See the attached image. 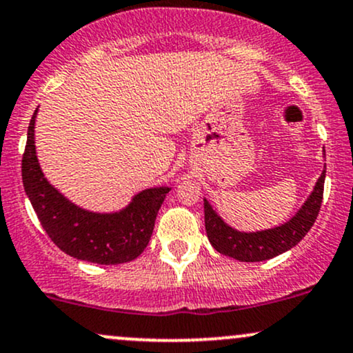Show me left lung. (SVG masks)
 Masks as SVG:
<instances>
[{"mask_svg":"<svg viewBox=\"0 0 353 353\" xmlns=\"http://www.w3.org/2000/svg\"><path fill=\"white\" fill-rule=\"evenodd\" d=\"M323 182H325V165L315 182L314 190L292 219L277 228L255 230V232H242L230 228L209 204V201L204 199L205 232L209 242L217 252L241 262H261L287 252L297 245L314 225L322 204Z\"/></svg>","mask_w":353,"mask_h":353,"instance_id":"obj_1","label":"left lung"}]
</instances>
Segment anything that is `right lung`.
Returning <instances> with one entry per match:
<instances>
[{"mask_svg": "<svg viewBox=\"0 0 353 353\" xmlns=\"http://www.w3.org/2000/svg\"><path fill=\"white\" fill-rule=\"evenodd\" d=\"M36 114L38 109L28 128L21 174L26 196L43 229L63 252L78 261L101 265L134 261L148 247L157 212L171 188L141 190L116 212H92L79 208L44 177L34 145Z\"/></svg>", "mask_w": 353, "mask_h": 353, "instance_id": "right-lung-1", "label": "right lung"}]
</instances>
